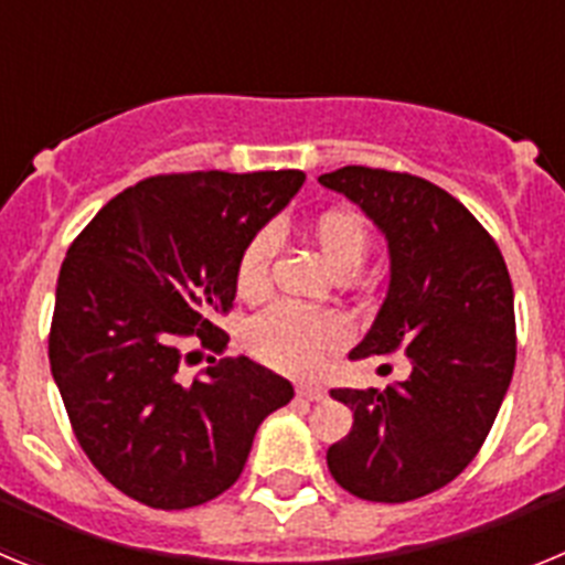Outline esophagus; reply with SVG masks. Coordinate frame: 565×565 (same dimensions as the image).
Returning <instances> with one entry per match:
<instances>
[{"instance_id": "1", "label": "esophagus", "mask_w": 565, "mask_h": 565, "mask_svg": "<svg viewBox=\"0 0 565 565\" xmlns=\"http://www.w3.org/2000/svg\"><path fill=\"white\" fill-rule=\"evenodd\" d=\"M297 393L302 398H308V402H322V398H326V391H322L319 384H299Z\"/></svg>"}]
</instances>
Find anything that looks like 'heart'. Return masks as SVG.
<instances>
[{"instance_id": "1", "label": "heart", "mask_w": 565, "mask_h": 565, "mask_svg": "<svg viewBox=\"0 0 565 565\" xmlns=\"http://www.w3.org/2000/svg\"><path fill=\"white\" fill-rule=\"evenodd\" d=\"M302 237L319 254V259L337 277H353L364 266L371 252V228L356 209L331 206L311 214L302 226ZM271 234L259 232L248 239L237 257L234 282L243 299H259L268 291L271 268ZM344 342L342 319L322 311H297V308H268L252 319L246 328V344L254 359L274 371L313 373L319 362Z\"/></svg>"}]
</instances>
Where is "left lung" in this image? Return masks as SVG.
Returning <instances> with one entry per match:
<instances>
[{
    "label": "left lung",
    "mask_w": 565,
    "mask_h": 565,
    "mask_svg": "<svg viewBox=\"0 0 565 565\" xmlns=\"http://www.w3.org/2000/svg\"><path fill=\"white\" fill-rule=\"evenodd\" d=\"M387 239L391 288L351 359L404 351L407 382L331 391L353 427L328 469L362 501L404 503L447 487L487 441L515 371V297L498 243L436 183L342 167L319 174Z\"/></svg>",
    "instance_id": "8db88e82"
}]
</instances>
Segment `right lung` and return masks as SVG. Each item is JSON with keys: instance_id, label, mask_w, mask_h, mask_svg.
<instances>
[{"instance_id": "add662e5", "label": "right lung", "mask_w": 565, "mask_h": 565, "mask_svg": "<svg viewBox=\"0 0 565 565\" xmlns=\"http://www.w3.org/2000/svg\"><path fill=\"white\" fill-rule=\"evenodd\" d=\"M306 174H154L115 194L73 239L58 271L50 371L93 467L152 509L212 501L239 478L257 427L294 398L288 379L223 353L234 268Z\"/></svg>"}]
</instances>
